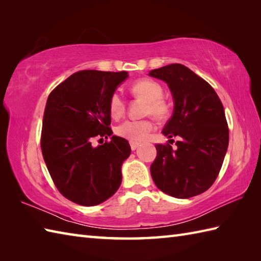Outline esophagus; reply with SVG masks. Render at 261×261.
<instances>
[{
    "instance_id": "esophagus-1",
    "label": "esophagus",
    "mask_w": 261,
    "mask_h": 261,
    "mask_svg": "<svg viewBox=\"0 0 261 261\" xmlns=\"http://www.w3.org/2000/svg\"><path fill=\"white\" fill-rule=\"evenodd\" d=\"M139 145L140 143L139 142H135V141H130V147H131V149L132 150H136V149L139 147Z\"/></svg>"
}]
</instances>
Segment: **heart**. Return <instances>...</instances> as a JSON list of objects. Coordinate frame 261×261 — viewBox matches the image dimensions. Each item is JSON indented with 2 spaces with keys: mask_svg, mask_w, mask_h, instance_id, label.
I'll use <instances>...</instances> for the list:
<instances>
[{
  "mask_svg": "<svg viewBox=\"0 0 261 261\" xmlns=\"http://www.w3.org/2000/svg\"><path fill=\"white\" fill-rule=\"evenodd\" d=\"M130 93L136 98L146 102L145 114L152 115L159 121L166 120L170 112L169 103L164 98V87L157 81L141 79L132 83ZM109 111L113 119H120L125 112V101L119 93H113L109 99ZM154 129L152 120L125 121L115 127V134L130 141H142Z\"/></svg>",
  "mask_w": 261,
  "mask_h": 261,
  "instance_id": "obj_1",
  "label": "heart"
}]
</instances>
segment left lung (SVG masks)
<instances>
[{
  "label": "left lung",
  "mask_w": 261,
  "mask_h": 261,
  "mask_svg": "<svg viewBox=\"0 0 261 261\" xmlns=\"http://www.w3.org/2000/svg\"><path fill=\"white\" fill-rule=\"evenodd\" d=\"M149 75L167 83L175 101L174 113L163 135L178 137L176 149L156 145L151 177L160 191L190 198L207 191L218 177L229 146L224 108L208 83L181 64H170ZM174 142V139H170Z\"/></svg>",
  "instance_id": "obj_1"
}]
</instances>
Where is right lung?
I'll list each match as a JSON object with an SVG mask.
<instances>
[{
    "mask_svg": "<svg viewBox=\"0 0 261 261\" xmlns=\"http://www.w3.org/2000/svg\"><path fill=\"white\" fill-rule=\"evenodd\" d=\"M126 71L80 70L54 88L43 113L40 146L54 184L69 201L93 206L107 201L121 185L122 163L131 148L124 138L108 139L109 99Z\"/></svg>",
    "mask_w": 261,
    "mask_h": 261,
    "instance_id": "add662e5",
    "label": "right lung"
}]
</instances>
